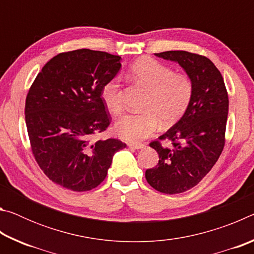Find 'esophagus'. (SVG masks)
<instances>
[{
	"instance_id": "1",
	"label": "esophagus",
	"mask_w": 254,
	"mask_h": 254,
	"mask_svg": "<svg viewBox=\"0 0 254 254\" xmlns=\"http://www.w3.org/2000/svg\"><path fill=\"white\" fill-rule=\"evenodd\" d=\"M127 145H128V147H130V148L136 149V150L144 148V144H143V143H137V142H131V143H128Z\"/></svg>"
}]
</instances>
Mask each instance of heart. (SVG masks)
Returning <instances> with one entry per match:
<instances>
[{
    "label": "heart",
    "instance_id": "obj_1",
    "mask_svg": "<svg viewBox=\"0 0 254 254\" xmlns=\"http://www.w3.org/2000/svg\"><path fill=\"white\" fill-rule=\"evenodd\" d=\"M133 80L148 89L142 113L127 114L115 124L124 140L140 141L157 130L160 120L173 123L186 112L194 93V85L186 74H175L171 68L150 58H141L130 67ZM102 100L112 114L123 111L121 86L118 78L107 81L102 88Z\"/></svg>",
    "mask_w": 254,
    "mask_h": 254
}]
</instances>
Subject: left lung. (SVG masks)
I'll return each mask as SVG.
<instances>
[{"mask_svg": "<svg viewBox=\"0 0 254 254\" xmlns=\"http://www.w3.org/2000/svg\"><path fill=\"white\" fill-rule=\"evenodd\" d=\"M159 58L179 64L194 85L191 101L182 119L150 147L159 154L158 165L145 170L151 187L163 194H179L196 186L220 158L225 144L229 96L216 66L204 56L188 51H165Z\"/></svg>", "mask_w": 254, "mask_h": 254, "instance_id": "1", "label": "left lung"}]
</instances>
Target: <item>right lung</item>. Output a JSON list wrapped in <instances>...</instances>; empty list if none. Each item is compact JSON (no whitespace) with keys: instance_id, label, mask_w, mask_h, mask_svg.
<instances>
[{"instance_id":"add662e5","label":"right lung","mask_w":254,"mask_h":254,"mask_svg":"<svg viewBox=\"0 0 254 254\" xmlns=\"http://www.w3.org/2000/svg\"><path fill=\"white\" fill-rule=\"evenodd\" d=\"M121 57L78 49L55 56L34 79L25 100V123L38 165L51 182L87 191L105 179L118 139L92 141L111 117L102 88L121 68Z\"/></svg>"}]
</instances>
